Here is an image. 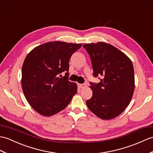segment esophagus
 Here are the masks:
<instances>
[{
  "label": "esophagus",
  "mask_w": 153,
  "mask_h": 153,
  "mask_svg": "<svg viewBox=\"0 0 153 153\" xmlns=\"http://www.w3.org/2000/svg\"><path fill=\"white\" fill-rule=\"evenodd\" d=\"M77 85H78V87H79L80 88H84L86 87V85H85V84H79V83H78Z\"/></svg>",
  "instance_id": "1"
}]
</instances>
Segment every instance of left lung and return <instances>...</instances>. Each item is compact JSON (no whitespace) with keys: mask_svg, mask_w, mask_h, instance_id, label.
Here are the masks:
<instances>
[{"mask_svg":"<svg viewBox=\"0 0 153 153\" xmlns=\"http://www.w3.org/2000/svg\"><path fill=\"white\" fill-rule=\"evenodd\" d=\"M83 48L91 57L93 76L101 77L99 83H90L93 97L86 101L87 107L102 119H114L132 100L135 87L132 62L125 53L104 42L87 44Z\"/></svg>","mask_w":153,"mask_h":153,"instance_id":"8db88e82","label":"left lung"}]
</instances>
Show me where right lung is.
<instances>
[{
  "label": "right lung",
  "mask_w": 153,
  "mask_h": 153,
  "mask_svg": "<svg viewBox=\"0 0 153 153\" xmlns=\"http://www.w3.org/2000/svg\"><path fill=\"white\" fill-rule=\"evenodd\" d=\"M82 44L49 42L34 48L22 66L21 86L31 107L43 116L65 109L77 93V84L68 81L69 60ZM63 71L62 78L59 75Z\"/></svg>",
  "instance_id": "right-lung-1"
}]
</instances>
